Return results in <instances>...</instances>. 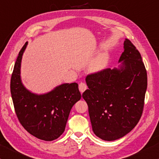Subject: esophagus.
<instances>
[{
    "instance_id": "1",
    "label": "esophagus",
    "mask_w": 159,
    "mask_h": 159,
    "mask_svg": "<svg viewBox=\"0 0 159 159\" xmlns=\"http://www.w3.org/2000/svg\"><path fill=\"white\" fill-rule=\"evenodd\" d=\"M78 87H79L80 92L83 93L84 91L87 89V86H86V84L85 83H84V82H81V83L79 84V86H78Z\"/></svg>"
}]
</instances>
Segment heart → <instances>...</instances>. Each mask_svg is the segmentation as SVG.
Wrapping results in <instances>:
<instances>
[{"mask_svg": "<svg viewBox=\"0 0 159 159\" xmlns=\"http://www.w3.org/2000/svg\"><path fill=\"white\" fill-rule=\"evenodd\" d=\"M105 64H106V57L102 55L92 62L89 66V70L92 73H97L104 68Z\"/></svg>", "mask_w": 159, "mask_h": 159, "instance_id": "1", "label": "heart"}]
</instances>
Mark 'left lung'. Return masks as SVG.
I'll use <instances>...</instances> for the list:
<instances>
[{
    "label": "left lung",
    "mask_w": 159,
    "mask_h": 159,
    "mask_svg": "<svg viewBox=\"0 0 159 159\" xmlns=\"http://www.w3.org/2000/svg\"><path fill=\"white\" fill-rule=\"evenodd\" d=\"M120 69H104L89 74V89L82 97L87 103L93 132L103 140L113 141L131 132L143 112L148 85L147 71L140 53L126 39Z\"/></svg>",
    "instance_id": "obj_1"
}]
</instances>
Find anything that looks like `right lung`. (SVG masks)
Listing matches in <instances>:
<instances>
[{
    "label": "right lung",
    "mask_w": 159,
    "mask_h": 159,
    "mask_svg": "<svg viewBox=\"0 0 159 159\" xmlns=\"http://www.w3.org/2000/svg\"><path fill=\"white\" fill-rule=\"evenodd\" d=\"M27 42L20 50L11 78V94L19 121L30 134L40 139L52 141L64 132L70 112L81 98L76 83L63 84L52 92L38 95L24 87L20 67Z\"/></svg>",
    "instance_id": "right-lung-1"
}]
</instances>
